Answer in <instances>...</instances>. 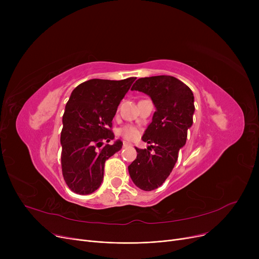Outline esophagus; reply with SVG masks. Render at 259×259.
Here are the masks:
<instances>
[{
    "instance_id": "1",
    "label": "esophagus",
    "mask_w": 259,
    "mask_h": 259,
    "mask_svg": "<svg viewBox=\"0 0 259 259\" xmlns=\"http://www.w3.org/2000/svg\"><path fill=\"white\" fill-rule=\"evenodd\" d=\"M129 146H131V144H129V143H127V142L122 143V148H127V147H129Z\"/></svg>"
}]
</instances>
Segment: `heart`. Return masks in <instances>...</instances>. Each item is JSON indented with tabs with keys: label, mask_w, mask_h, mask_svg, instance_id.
Instances as JSON below:
<instances>
[{
	"label": "heart",
	"mask_w": 259,
	"mask_h": 259,
	"mask_svg": "<svg viewBox=\"0 0 259 259\" xmlns=\"http://www.w3.org/2000/svg\"><path fill=\"white\" fill-rule=\"evenodd\" d=\"M118 134L124 140H127V141H137L139 139V137H140V131H139V129L137 127L127 125V126H124V127L119 129Z\"/></svg>",
	"instance_id": "obj_1"
}]
</instances>
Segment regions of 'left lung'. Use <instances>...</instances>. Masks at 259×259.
Returning a JSON list of instances; mask_svg holds the SVG:
<instances>
[{
	"mask_svg": "<svg viewBox=\"0 0 259 259\" xmlns=\"http://www.w3.org/2000/svg\"><path fill=\"white\" fill-rule=\"evenodd\" d=\"M131 90L148 94L156 108L142 138L150 146L135 148L138 156L128 167L135 186L152 191L165 183L186 144L188 129L193 124L194 97L191 89L171 75L139 78Z\"/></svg>",
	"mask_w": 259,
	"mask_h": 259,
	"instance_id": "1",
	"label": "left lung"
}]
</instances>
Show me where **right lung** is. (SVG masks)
Segmentation results:
<instances>
[{"mask_svg":"<svg viewBox=\"0 0 259 259\" xmlns=\"http://www.w3.org/2000/svg\"><path fill=\"white\" fill-rule=\"evenodd\" d=\"M135 78H93L72 91L63 115L61 162L64 180L74 193L94 192L103 182L106 160L120 150V141L103 144L114 139L112 119Z\"/></svg>","mask_w":259,"mask_h":259,"instance_id":"right-lung-1","label":"right lung"}]
</instances>
